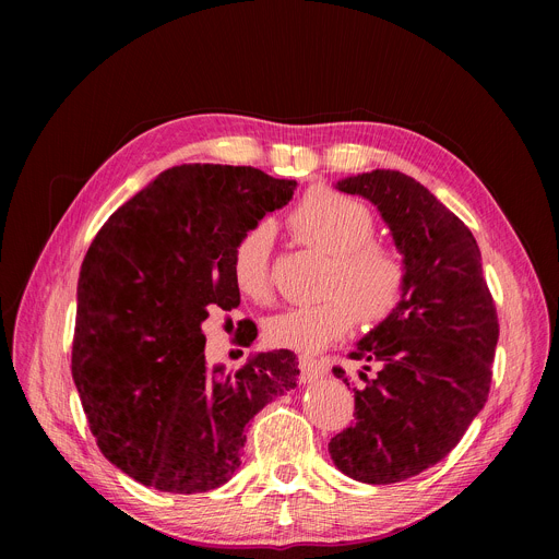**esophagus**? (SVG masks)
Returning <instances> with one entry per match:
<instances>
[{"instance_id":"obj_1","label":"esophagus","mask_w":559,"mask_h":559,"mask_svg":"<svg viewBox=\"0 0 559 559\" xmlns=\"http://www.w3.org/2000/svg\"><path fill=\"white\" fill-rule=\"evenodd\" d=\"M325 376V369L318 365L316 360H311V358H305V356H300V380L302 382H316V380H321Z\"/></svg>"}]
</instances>
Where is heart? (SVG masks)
<instances>
[{"mask_svg":"<svg viewBox=\"0 0 559 559\" xmlns=\"http://www.w3.org/2000/svg\"><path fill=\"white\" fill-rule=\"evenodd\" d=\"M289 229L302 246L332 257L325 281L330 296L272 316L265 323L270 345L318 354L343 338L358 318L367 325L380 323L401 302L405 263L395 250L373 241V216L356 199L316 188L289 214ZM270 227L257 225L234 250L231 276L248 298H270Z\"/></svg>","mask_w":559,"mask_h":559,"instance_id":"b5f03b06","label":"heart"}]
</instances>
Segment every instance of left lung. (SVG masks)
Wrapping results in <instances>:
<instances>
[{"instance_id":"1","label":"left lung","mask_w":559,"mask_h":559,"mask_svg":"<svg viewBox=\"0 0 559 559\" xmlns=\"http://www.w3.org/2000/svg\"><path fill=\"white\" fill-rule=\"evenodd\" d=\"M367 199L403 254L407 283L397 307L349 354L378 365L358 371L356 423L332 438L330 455L365 485H393L433 466L483 412L500 336L471 229L423 183L397 170H371L336 183Z\"/></svg>"}]
</instances>
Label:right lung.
<instances>
[{
	"instance_id": "obj_1",
	"label": "right lung",
	"mask_w": 559,
	"mask_h": 559,
	"mask_svg": "<svg viewBox=\"0 0 559 559\" xmlns=\"http://www.w3.org/2000/svg\"><path fill=\"white\" fill-rule=\"evenodd\" d=\"M296 181L250 166L186 164L126 201L79 272L72 378L102 453L132 480L205 493L241 466L248 423L292 391L298 358L261 352L231 373L205 362L201 323L241 302L234 250L287 205ZM236 341L250 345L257 325Z\"/></svg>"
}]
</instances>
